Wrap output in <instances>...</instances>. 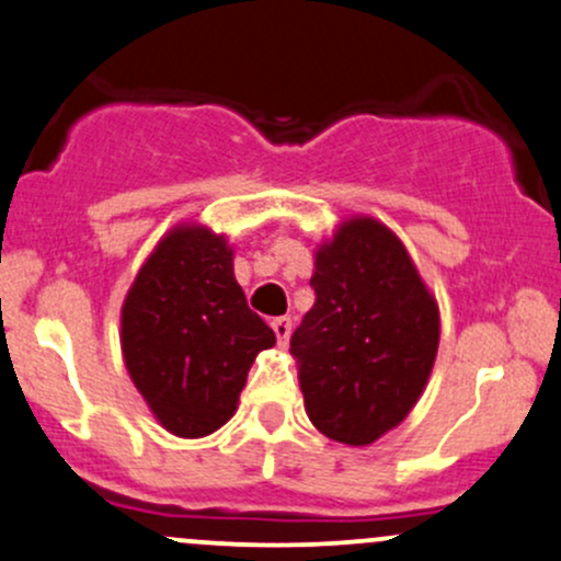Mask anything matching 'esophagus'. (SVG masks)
<instances>
[{
  "instance_id": "34e87169",
  "label": "esophagus",
  "mask_w": 561,
  "mask_h": 561,
  "mask_svg": "<svg viewBox=\"0 0 561 561\" xmlns=\"http://www.w3.org/2000/svg\"><path fill=\"white\" fill-rule=\"evenodd\" d=\"M270 327H273L275 336H278L280 345H286V342H288V334H291V318H286V316L273 318V321H270Z\"/></svg>"
}]
</instances>
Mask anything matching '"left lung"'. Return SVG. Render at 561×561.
<instances>
[{"mask_svg": "<svg viewBox=\"0 0 561 561\" xmlns=\"http://www.w3.org/2000/svg\"><path fill=\"white\" fill-rule=\"evenodd\" d=\"M316 305L291 334L312 425L364 447L412 412L438 351V307L401 240L351 219L316 254Z\"/></svg>", "mask_w": 561, "mask_h": 561, "instance_id": "8db88e82", "label": "left lung"}]
</instances>
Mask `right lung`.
<instances>
[{
    "label": "right lung",
    "mask_w": 561,
    "mask_h": 561,
    "mask_svg": "<svg viewBox=\"0 0 561 561\" xmlns=\"http://www.w3.org/2000/svg\"><path fill=\"white\" fill-rule=\"evenodd\" d=\"M275 334L245 302L225 238L176 227L123 305V355L138 393L171 433L201 438L234 414L256 353Z\"/></svg>",
    "instance_id": "obj_1"
}]
</instances>
